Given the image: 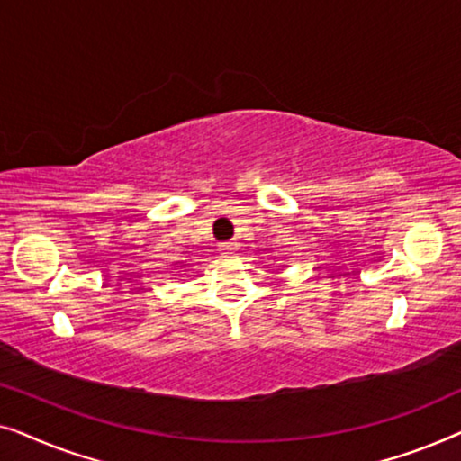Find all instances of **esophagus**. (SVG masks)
<instances>
[{
	"mask_svg": "<svg viewBox=\"0 0 461 461\" xmlns=\"http://www.w3.org/2000/svg\"><path fill=\"white\" fill-rule=\"evenodd\" d=\"M235 249H237V243H232V241L220 243V251H224V254H232Z\"/></svg>",
	"mask_w": 461,
	"mask_h": 461,
	"instance_id": "esophagus-1",
	"label": "esophagus"
}]
</instances>
